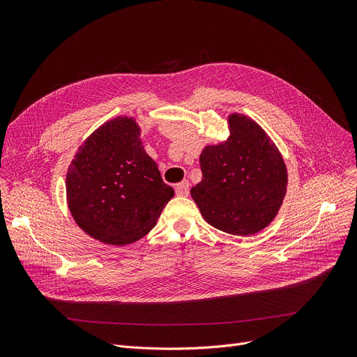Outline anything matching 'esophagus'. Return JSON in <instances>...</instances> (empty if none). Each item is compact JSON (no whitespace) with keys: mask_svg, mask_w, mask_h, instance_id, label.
<instances>
[{"mask_svg":"<svg viewBox=\"0 0 357 357\" xmlns=\"http://www.w3.org/2000/svg\"><path fill=\"white\" fill-rule=\"evenodd\" d=\"M175 194L178 197H188L190 194V183L188 181H183L175 186Z\"/></svg>","mask_w":357,"mask_h":357,"instance_id":"1","label":"esophagus"}]
</instances>
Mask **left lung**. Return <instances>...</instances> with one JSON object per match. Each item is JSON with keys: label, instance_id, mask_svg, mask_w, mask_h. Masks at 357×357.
I'll return each instance as SVG.
<instances>
[{"label": "left lung", "instance_id": "1", "mask_svg": "<svg viewBox=\"0 0 357 357\" xmlns=\"http://www.w3.org/2000/svg\"><path fill=\"white\" fill-rule=\"evenodd\" d=\"M227 124V140L202 149V179L191 188V197L213 227L252 236L276 217L287 194L288 171L279 149L255 120L231 112Z\"/></svg>", "mask_w": 357, "mask_h": 357}]
</instances>
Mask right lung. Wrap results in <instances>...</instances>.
Wrapping results in <instances>:
<instances>
[{
    "instance_id": "1",
    "label": "right lung",
    "mask_w": 357,
    "mask_h": 357,
    "mask_svg": "<svg viewBox=\"0 0 357 357\" xmlns=\"http://www.w3.org/2000/svg\"><path fill=\"white\" fill-rule=\"evenodd\" d=\"M175 195L162 181L135 117L105 121L75 153L66 172L69 211L88 236L111 246L135 243L152 230Z\"/></svg>"
}]
</instances>
